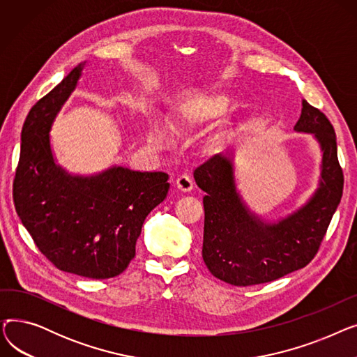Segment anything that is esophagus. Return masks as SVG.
<instances>
[{"label":"esophagus","instance_id":"34e87169","mask_svg":"<svg viewBox=\"0 0 357 357\" xmlns=\"http://www.w3.org/2000/svg\"><path fill=\"white\" fill-rule=\"evenodd\" d=\"M176 188L183 191V192H190L194 188L192 178L190 175H186V174L178 176V179H176Z\"/></svg>","mask_w":357,"mask_h":357}]
</instances>
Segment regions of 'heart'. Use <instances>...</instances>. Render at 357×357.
Masks as SVG:
<instances>
[{"mask_svg":"<svg viewBox=\"0 0 357 357\" xmlns=\"http://www.w3.org/2000/svg\"><path fill=\"white\" fill-rule=\"evenodd\" d=\"M234 107L230 97L224 93H214V96H194L182 101L169 116V126L174 131L192 130L201 124L222 117ZM147 140L153 147H162L167 142V133L165 126L158 119L149 120Z\"/></svg>","mask_w":357,"mask_h":357,"instance_id":"heart-1","label":"heart"}]
</instances>
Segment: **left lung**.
<instances>
[{
    "mask_svg": "<svg viewBox=\"0 0 357 357\" xmlns=\"http://www.w3.org/2000/svg\"><path fill=\"white\" fill-rule=\"evenodd\" d=\"M294 130L311 133L320 143L321 181L304 207L279 222H264L249 211L236 190L230 153L214 155L195 169V182L207 192L202 259L224 282L236 287L272 282L307 266L321 246L344 185L335 133L324 112L305 100Z\"/></svg>",
    "mask_w": 357,
    "mask_h": 357,
    "instance_id": "obj_1",
    "label": "left lung"
}]
</instances>
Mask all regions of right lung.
I'll return each instance as SVG.
<instances>
[{
	"instance_id": "obj_1",
	"label": "right lung",
	"mask_w": 357,
	"mask_h": 357,
	"mask_svg": "<svg viewBox=\"0 0 357 357\" xmlns=\"http://www.w3.org/2000/svg\"><path fill=\"white\" fill-rule=\"evenodd\" d=\"M81 72L82 65L73 68L31 107L22 130L13 199L50 264L84 278L108 279L136 256L143 222L166 198L169 176L121 166L96 176H72L54 163L49 131Z\"/></svg>"
}]
</instances>
